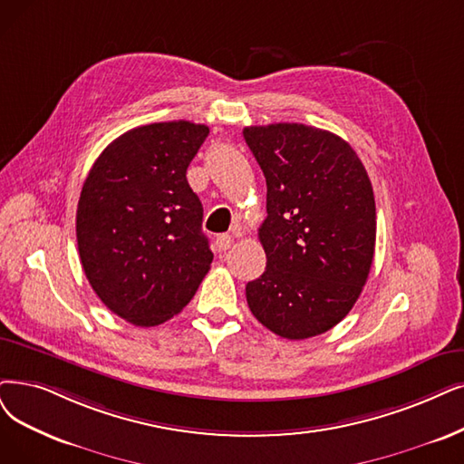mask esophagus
I'll list each match as a JSON object with an SVG mask.
<instances>
[{"label": "esophagus", "instance_id": "obj_1", "mask_svg": "<svg viewBox=\"0 0 464 464\" xmlns=\"http://www.w3.org/2000/svg\"><path fill=\"white\" fill-rule=\"evenodd\" d=\"M234 244V237L228 236V234H222L217 237V249L222 253V251H228Z\"/></svg>", "mask_w": 464, "mask_h": 464}]
</instances>
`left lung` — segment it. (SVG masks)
Here are the masks:
<instances>
[{
    "label": "left lung",
    "instance_id": "8db88e82",
    "mask_svg": "<svg viewBox=\"0 0 464 464\" xmlns=\"http://www.w3.org/2000/svg\"><path fill=\"white\" fill-rule=\"evenodd\" d=\"M244 139L266 179V270L246 285L247 304L284 339L322 335L354 306L373 263L372 180L352 146L318 127L251 125Z\"/></svg>",
    "mask_w": 464,
    "mask_h": 464
}]
</instances>
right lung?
<instances>
[{
    "label": "right lung",
    "instance_id": "obj_1",
    "mask_svg": "<svg viewBox=\"0 0 464 464\" xmlns=\"http://www.w3.org/2000/svg\"><path fill=\"white\" fill-rule=\"evenodd\" d=\"M209 127L140 125L92 163L78 201L82 266L99 299L133 325L152 327L190 303L211 268L203 208L187 169Z\"/></svg>",
    "mask_w": 464,
    "mask_h": 464
}]
</instances>
